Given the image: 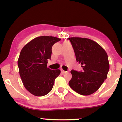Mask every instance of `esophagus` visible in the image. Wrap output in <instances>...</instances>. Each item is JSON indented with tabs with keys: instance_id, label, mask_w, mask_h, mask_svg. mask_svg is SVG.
Wrapping results in <instances>:
<instances>
[{
	"instance_id": "1",
	"label": "esophagus",
	"mask_w": 122,
	"mask_h": 122,
	"mask_svg": "<svg viewBox=\"0 0 122 122\" xmlns=\"http://www.w3.org/2000/svg\"><path fill=\"white\" fill-rule=\"evenodd\" d=\"M61 72L62 73V74H65V73H66L67 72H66V71H64V70L61 69Z\"/></svg>"
}]
</instances>
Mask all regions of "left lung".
Returning <instances> with one entry per match:
<instances>
[{
    "label": "left lung",
    "mask_w": 122,
    "mask_h": 122,
    "mask_svg": "<svg viewBox=\"0 0 122 122\" xmlns=\"http://www.w3.org/2000/svg\"><path fill=\"white\" fill-rule=\"evenodd\" d=\"M76 61L81 64L82 72L72 70V77L69 85L81 95H91L100 87L107 79L110 69L106 51L94 41L85 38H68Z\"/></svg>",
    "instance_id": "8db88e82"
}]
</instances>
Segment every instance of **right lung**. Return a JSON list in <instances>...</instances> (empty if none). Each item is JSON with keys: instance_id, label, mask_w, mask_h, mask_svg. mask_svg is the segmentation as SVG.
Masks as SVG:
<instances>
[{"instance_id": "right-lung-1", "label": "right lung", "mask_w": 122, "mask_h": 122, "mask_svg": "<svg viewBox=\"0 0 122 122\" xmlns=\"http://www.w3.org/2000/svg\"><path fill=\"white\" fill-rule=\"evenodd\" d=\"M61 39L51 36L35 38L21 50L18 65L23 85L30 93L42 96L51 91L60 69L51 70L47 67L51 58V47Z\"/></svg>"}]
</instances>
